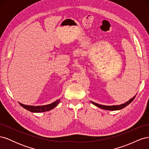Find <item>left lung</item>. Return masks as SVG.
<instances>
[{
    "label": "left lung",
    "mask_w": 149,
    "mask_h": 149,
    "mask_svg": "<svg viewBox=\"0 0 149 149\" xmlns=\"http://www.w3.org/2000/svg\"><path fill=\"white\" fill-rule=\"evenodd\" d=\"M136 96L135 95L133 97H132L130 100H129L128 101H127L125 103H123V104H119V105H113V106H105V105H101V104H99L97 103H96L94 102H93V101H91L92 104H93L94 105H95L96 106L98 107L101 108V109H105V110H109V111H116V110H120L122 109H123V108H124L125 107L127 106V105H129V104L134 99L135 97H136Z\"/></svg>",
    "instance_id": "1"
}]
</instances>
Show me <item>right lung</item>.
<instances>
[{
  "label": "right lung",
  "instance_id": "obj_1",
  "mask_svg": "<svg viewBox=\"0 0 149 149\" xmlns=\"http://www.w3.org/2000/svg\"><path fill=\"white\" fill-rule=\"evenodd\" d=\"M60 100L59 99V100H58L56 101L53 102L51 104H49L43 105V106H37L25 105L20 102L19 103L20 104V105L21 106H22L24 108V109L28 110L31 112H46V111H48L49 110L53 109V108H55L58 106V104L60 103Z\"/></svg>",
  "mask_w": 149,
  "mask_h": 149
}]
</instances>
